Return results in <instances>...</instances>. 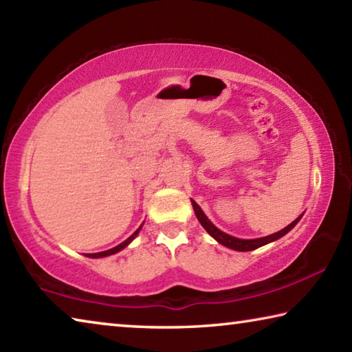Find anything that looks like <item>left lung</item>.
Wrapping results in <instances>:
<instances>
[{"label": "left lung", "instance_id": "obj_1", "mask_svg": "<svg viewBox=\"0 0 352 352\" xmlns=\"http://www.w3.org/2000/svg\"><path fill=\"white\" fill-rule=\"evenodd\" d=\"M190 201H192L195 216H197L199 222L208 231V233H210L219 243H222V245L228 247L231 250H236V252H252V250H256V248H259L262 245H265V243H270L273 241L279 239V237H283L284 234H287L289 231L294 228V226L298 222H300V219H301V216L298 217V219H295L290 225H287V226H285V228H283L281 231H278V233H275V234H270V236H265V237H259V239H237V237H234V236H230V234L223 233V231H220L217 226L212 225L211 220L205 216V212L201 211V208L197 204H195L194 200H190Z\"/></svg>", "mask_w": 352, "mask_h": 352}]
</instances>
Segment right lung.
<instances>
[{"instance_id":"1","label":"right lung","mask_w":352,"mask_h":352,"mask_svg":"<svg viewBox=\"0 0 352 352\" xmlns=\"http://www.w3.org/2000/svg\"><path fill=\"white\" fill-rule=\"evenodd\" d=\"M142 226V225H141ZM141 226L138 230L135 231V233L129 237V239H126L122 243H119V245H116V247H113V248H110V250H105V252H100V253H93V254H88V258H105V256H110V254H115V253H118V252H121L122 248H126L130 242H132L135 237H136V234L140 233V230H141Z\"/></svg>"}]
</instances>
